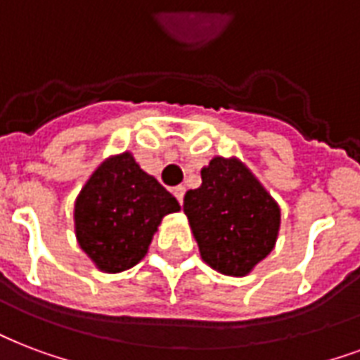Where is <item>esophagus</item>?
<instances>
[{
    "instance_id": "obj_1",
    "label": "esophagus",
    "mask_w": 360,
    "mask_h": 360,
    "mask_svg": "<svg viewBox=\"0 0 360 360\" xmlns=\"http://www.w3.org/2000/svg\"><path fill=\"white\" fill-rule=\"evenodd\" d=\"M174 196L179 200V204H183V198H185V186L183 185H177L174 188Z\"/></svg>"
}]
</instances>
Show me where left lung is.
I'll list each match as a JSON object with an SVG mask.
<instances>
[{"instance_id":"1","label":"left lung","mask_w":360,"mask_h":360,"mask_svg":"<svg viewBox=\"0 0 360 360\" xmlns=\"http://www.w3.org/2000/svg\"><path fill=\"white\" fill-rule=\"evenodd\" d=\"M200 174L202 185L183 202L200 257L219 274L243 278L276 247L279 204L236 156H213Z\"/></svg>"}]
</instances>
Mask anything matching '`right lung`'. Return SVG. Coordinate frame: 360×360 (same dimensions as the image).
I'll return each instance as SVG.
<instances>
[{"label":"right lung","instance_id":"right-lung-1","mask_svg":"<svg viewBox=\"0 0 360 360\" xmlns=\"http://www.w3.org/2000/svg\"><path fill=\"white\" fill-rule=\"evenodd\" d=\"M179 210V202L141 169L130 150L111 155L75 200L77 243L98 270L119 274L143 260L162 219Z\"/></svg>","mask_w":360,"mask_h":360}]
</instances>
